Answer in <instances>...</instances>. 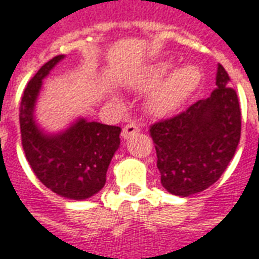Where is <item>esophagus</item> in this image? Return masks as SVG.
Here are the masks:
<instances>
[{
  "label": "esophagus",
  "mask_w": 259,
  "mask_h": 259,
  "mask_svg": "<svg viewBox=\"0 0 259 259\" xmlns=\"http://www.w3.org/2000/svg\"><path fill=\"white\" fill-rule=\"evenodd\" d=\"M139 128L134 122H128L126 125H124V128H122V133H121V137L124 139H128L130 137H133V135H135V134L138 133Z\"/></svg>",
  "instance_id": "34e87169"
}]
</instances>
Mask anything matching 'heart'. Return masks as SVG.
Returning <instances> with one entry per match:
<instances>
[{
    "mask_svg": "<svg viewBox=\"0 0 259 259\" xmlns=\"http://www.w3.org/2000/svg\"><path fill=\"white\" fill-rule=\"evenodd\" d=\"M173 68L174 62L170 60L156 62L139 79L138 88L141 91L153 89L146 103L150 114L162 117L176 111L192 96L201 83L202 74L195 65L185 64L171 71Z\"/></svg>",
    "mask_w": 259,
    "mask_h": 259,
    "instance_id": "heart-1",
    "label": "heart"
}]
</instances>
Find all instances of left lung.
<instances>
[{"label": "left lung", "mask_w": 259, "mask_h": 259, "mask_svg": "<svg viewBox=\"0 0 259 259\" xmlns=\"http://www.w3.org/2000/svg\"><path fill=\"white\" fill-rule=\"evenodd\" d=\"M162 185L190 197L214 184L236 153L241 134L237 93L226 69L218 65L210 96L167 120L150 125Z\"/></svg>", "instance_id": "left-lung-1"}]
</instances>
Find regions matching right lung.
Here are the masks:
<instances>
[{"instance_id": "add662e5", "label": "right lung", "mask_w": 259, "mask_h": 259, "mask_svg": "<svg viewBox=\"0 0 259 259\" xmlns=\"http://www.w3.org/2000/svg\"><path fill=\"white\" fill-rule=\"evenodd\" d=\"M57 56L29 80L19 107L22 146L33 173L58 195L75 201L91 198L106 184L109 164L120 146V126L78 118L58 134H47L34 121L43 79L61 61Z\"/></svg>"}]
</instances>
